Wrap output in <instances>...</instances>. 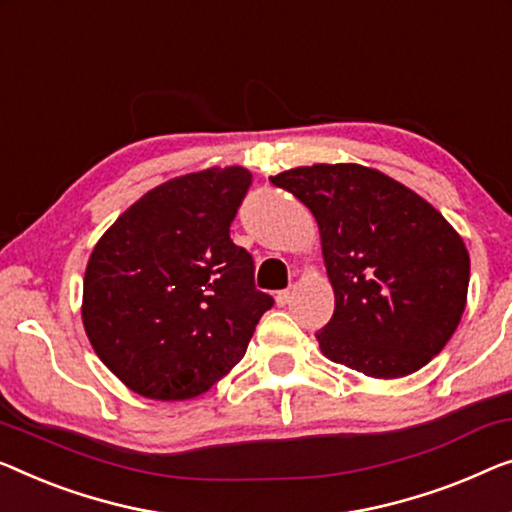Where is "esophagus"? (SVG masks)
<instances>
[{
    "instance_id": "obj_1",
    "label": "esophagus",
    "mask_w": 512,
    "mask_h": 512,
    "mask_svg": "<svg viewBox=\"0 0 512 512\" xmlns=\"http://www.w3.org/2000/svg\"><path fill=\"white\" fill-rule=\"evenodd\" d=\"M291 298H293V291H288V288H286V291H279L277 298H274V300H277L279 307H284V305H288V302H291Z\"/></svg>"
}]
</instances>
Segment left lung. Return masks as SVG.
<instances>
[{
  "instance_id": "obj_1",
  "label": "left lung",
  "mask_w": 512,
  "mask_h": 512,
  "mask_svg": "<svg viewBox=\"0 0 512 512\" xmlns=\"http://www.w3.org/2000/svg\"><path fill=\"white\" fill-rule=\"evenodd\" d=\"M309 207L335 314L318 332L332 362L402 379L455 335L471 261L446 217L416 191L360 164L298 166L270 177Z\"/></svg>"
}]
</instances>
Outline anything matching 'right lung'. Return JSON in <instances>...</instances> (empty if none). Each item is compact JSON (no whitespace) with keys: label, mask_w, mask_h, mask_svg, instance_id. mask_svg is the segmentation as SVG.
Returning a JSON list of instances; mask_svg holds the SVG:
<instances>
[{"label":"right lung","mask_w":512,"mask_h":512,"mask_svg":"<svg viewBox=\"0 0 512 512\" xmlns=\"http://www.w3.org/2000/svg\"><path fill=\"white\" fill-rule=\"evenodd\" d=\"M251 184L242 166L173 177L140 196L94 244L83 325L103 365L147 399L203 395L244 358L272 307L231 240Z\"/></svg>","instance_id":"right-lung-1"}]
</instances>
